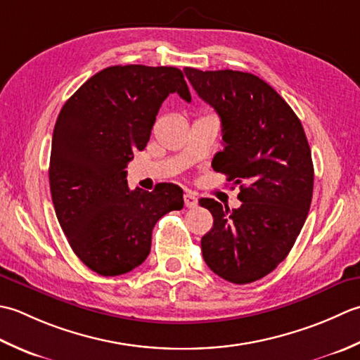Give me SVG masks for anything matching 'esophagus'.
Masks as SVG:
<instances>
[{
    "instance_id": "esophagus-1",
    "label": "esophagus",
    "mask_w": 360,
    "mask_h": 360,
    "mask_svg": "<svg viewBox=\"0 0 360 360\" xmlns=\"http://www.w3.org/2000/svg\"><path fill=\"white\" fill-rule=\"evenodd\" d=\"M183 200H185V205L188 208H195L197 203H199V200H197V197L193 193H186L183 195Z\"/></svg>"
}]
</instances>
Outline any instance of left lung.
<instances>
[{
  "label": "left lung",
  "instance_id": "1",
  "mask_svg": "<svg viewBox=\"0 0 360 360\" xmlns=\"http://www.w3.org/2000/svg\"><path fill=\"white\" fill-rule=\"evenodd\" d=\"M185 75L221 118L224 150L211 166L239 185L242 202L230 210L199 200L214 219L200 242L203 259L226 281L253 283L285 259L303 229L314 189L309 144L288 102L258 76L195 68Z\"/></svg>",
  "mask_w": 360,
  "mask_h": 360
}]
</instances>
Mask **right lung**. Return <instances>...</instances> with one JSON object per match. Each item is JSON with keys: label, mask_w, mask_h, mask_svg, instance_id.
Returning <instances> with one entry per match:
<instances>
[{"label": "right lung", "mask_w": 360, "mask_h": 360, "mask_svg": "<svg viewBox=\"0 0 360 360\" xmlns=\"http://www.w3.org/2000/svg\"><path fill=\"white\" fill-rule=\"evenodd\" d=\"M171 93L191 101L179 68L116 65L88 79L58 113L49 160L56 216L72 252L102 276L143 264L158 219L183 208L180 186L130 191L126 179Z\"/></svg>", "instance_id": "1"}]
</instances>
